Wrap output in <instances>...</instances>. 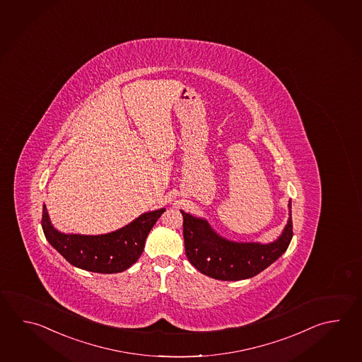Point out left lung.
I'll list each match as a JSON object with an SVG mask.
<instances>
[{
	"label": "left lung",
	"mask_w": 362,
	"mask_h": 362,
	"mask_svg": "<svg viewBox=\"0 0 362 362\" xmlns=\"http://www.w3.org/2000/svg\"><path fill=\"white\" fill-rule=\"evenodd\" d=\"M180 213L187 258L199 272L215 280L240 281L257 276L280 258L293 238L291 201L288 224L271 244L229 241L219 236L205 219L182 210Z\"/></svg>",
	"instance_id": "obj_1"
}]
</instances>
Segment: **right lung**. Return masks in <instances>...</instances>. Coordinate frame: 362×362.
Instances as JSON below:
<instances>
[{"label": "right lung", "instance_id": "1", "mask_svg": "<svg viewBox=\"0 0 362 362\" xmlns=\"http://www.w3.org/2000/svg\"><path fill=\"white\" fill-rule=\"evenodd\" d=\"M165 209L141 214L111 233L86 236L66 235L54 228L47 210L42 209V229L52 247L72 266L96 273H118L133 266L144 250L148 233Z\"/></svg>", "mask_w": 362, "mask_h": 362}]
</instances>
